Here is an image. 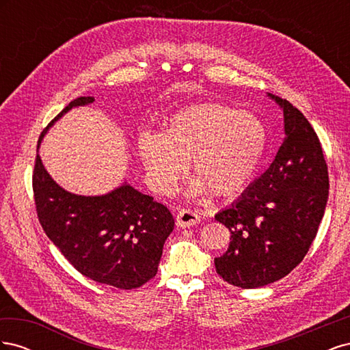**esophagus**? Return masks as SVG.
Wrapping results in <instances>:
<instances>
[{
  "mask_svg": "<svg viewBox=\"0 0 350 350\" xmlns=\"http://www.w3.org/2000/svg\"><path fill=\"white\" fill-rule=\"evenodd\" d=\"M200 221V216L193 208H181L176 215V225L179 228H189L194 226Z\"/></svg>",
  "mask_w": 350,
  "mask_h": 350,
  "instance_id": "1",
  "label": "esophagus"
}]
</instances>
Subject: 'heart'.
I'll use <instances>...</instances> for the list:
<instances>
[{"label": "heart", "mask_w": 350, "mask_h": 350, "mask_svg": "<svg viewBox=\"0 0 350 350\" xmlns=\"http://www.w3.org/2000/svg\"><path fill=\"white\" fill-rule=\"evenodd\" d=\"M264 149L266 130L257 118L213 102L178 111L161 134L143 131L137 137L140 162L159 193L171 191L189 159L197 174L189 193L235 194L256 175Z\"/></svg>", "instance_id": "heart-1"}]
</instances>
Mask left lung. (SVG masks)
<instances>
[{
  "instance_id": "1",
  "label": "left lung",
  "mask_w": 350,
  "mask_h": 350,
  "mask_svg": "<svg viewBox=\"0 0 350 350\" xmlns=\"http://www.w3.org/2000/svg\"><path fill=\"white\" fill-rule=\"evenodd\" d=\"M271 98L283 109L286 139L267 171L215 216L230 232L228 251L215 258L216 273L242 289L276 282L304 260L319 232L330 187L311 124L291 102Z\"/></svg>"
}]
</instances>
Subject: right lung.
Segmentation results:
<instances>
[{"mask_svg":"<svg viewBox=\"0 0 350 350\" xmlns=\"http://www.w3.org/2000/svg\"><path fill=\"white\" fill-rule=\"evenodd\" d=\"M93 100H71L42 131L38 147L68 109ZM31 187L40 226L83 276L122 291L140 288L156 276L163 243L175 225L166 206L126 184L107 196L71 194L49 176L39 154Z\"/></svg>","mask_w":350,"mask_h":350,"instance_id":"add662e5","label":"right lung"}]
</instances>
